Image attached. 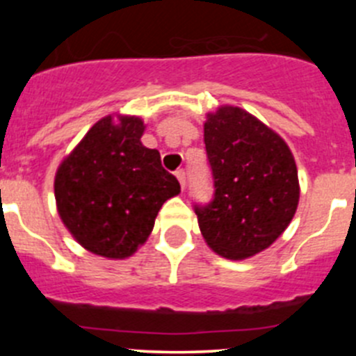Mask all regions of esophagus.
<instances>
[{
	"label": "esophagus",
	"instance_id": "obj_1",
	"mask_svg": "<svg viewBox=\"0 0 356 356\" xmlns=\"http://www.w3.org/2000/svg\"><path fill=\"white\" fill-rule=\"evenodd\" d=\"M175 177H177V181H179V184H181V188L184 189V186H186V174H184V170H177V172H175Z\"/></svg>",
	"mask_w": 356,
	"mask_h": 356
}]
</instances>
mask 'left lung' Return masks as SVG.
Wrapping results in <instances>:
<instances>
[{
	"instance_id": "obj_1",
	"label": "left lung",
	"mask_w": 356,
	"mask_h": 356,
	"mask_svg": "<svg viewBox=\"0 0 356 356\" xmlns=\"http://www.w3.org/2000/svg\"><path fill=\"white\" fill-rule=\"evenodd\" d=\"M204 146L215 198L196 207L204 243L227 260L267 250L288 229L300 201L298 168L288 143L250 111H208Z\"/></svg>"
}]
</instances>
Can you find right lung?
<instances>
[{"label": "right lung", "instance_id": "obj_1", "mask_svg": "<svg viewBox=\"0 0 356 356\" xmlns=\"http://www.w3.org/2000/svg\"><path fill=\"white\" fill-rule=\"evenodd\" d=\"M138 115L99 118L55 174L56 210L82 248L108 260L132 257L155 227L161 204L181 193L156 149L141 143Z\"/></svg>", "mask_w": 356, "mask_h": 356}]
</instances>
